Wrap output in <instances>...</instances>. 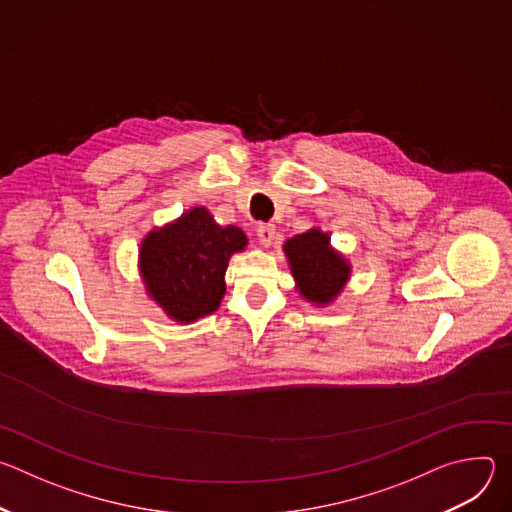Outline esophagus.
<instances>
[{
    "mask_svg": "<svg viewBox=\"0 0 512 512\" xmlns=\"http://www.w3.org/2000/svg\"><path fill=\"white\" fill-rule=\"evenodd\" d=\"M255 237H257V241H259V245L269 247V245L273 243V239H275V225H271V223H259V225L255 227Z\"/></svg>",
    "mask_w": 512,
    "mask_h": 512,
    "instance_id": "esophagus-1",
    "label": "esophagus"
}]
</instances>
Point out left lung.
Segmentation results:
<instances>
[{"label":"left lung","instance_id":"left-lung-1","mask_svg":"<svg viewBox=\"0 0 512 512\" xmlns=\"http://www.w3.org/2000/svg\"><path fill=\"white\" fill-rule=\"evenodd\" d=\"M291 271L302 294L318 304H328L348 279L346 261L330 249V237L312 229L285 243Z\"/></svg>","mask_w":512,"mask_h":512}]
</instances>
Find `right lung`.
I'll list each match as a JSON object with an SVG mask.
<instances>
[{"instance_id": "right-lung-1", "label": "right lung", "mask_w": 512, "mask_h": 512, "mask_svg": "<svg viewBox=\"0 0 512 512\" xmlns=\"http://www.w3.org/2000/svg\"><path fill=\"white\" fill-rule=\"evenodd\" d=\"M245 245L241 229L218 227L206 208H194L145 237L141 273L154 300L174 320L192 322L221 304L229 257Z\"/></svg>"}]
</instances>
